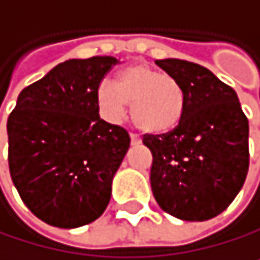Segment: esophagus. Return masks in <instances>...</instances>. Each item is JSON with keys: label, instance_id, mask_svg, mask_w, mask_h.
<instances>
[{"label": "esophagus", "instance_id": "34e87169", "mask_svg": "<svg viewBox=\"0 0 260 260\" xmlns=\"http://www.w3.org/2000/svg\"><path fill=\"white\" fill-rule=\"evenodd\" d=\"M130 141H132V146L141 144V138H139L138 135H130Z\"/></svg>", "mask_w": 260, "mask_h": 260}]
</instances>
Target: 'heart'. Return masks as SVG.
I'll use <instances>...</instances> for the list:
<instances>
[{
    "instance_id": "heart-1",
    "label": "heart",
    "mask_w": 260,
    "mask_h": 260,
    "mask_svg": "<svg viewBox=\"0 0 260 260\" xmlns=\"http://www.w3.org/2000/svg\"><path fill=\"white\" fill-rule=\"evenodd\" d=\"M98 104L111 121L121 119L132 104L133 124L147 135L162 136L181 124L186 98L172 76L147 64H132L119 73L116 83L99 85Z\"/></svg>"
}]
</instances>
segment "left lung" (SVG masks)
I'll use <instances>...</instances> for the list:
<instances>
[{
	"instance_id": "left-lung-1",
	"label": "left lung",
	"mask_w": 260,
	"mask_h": 260,
	"mask_svg": "<svg viewBox=\"0 0 260 260\" xmlns=\"http://www.w3.org/2000/svg\"><path fill=\"white\" fill-rule=\"evenodd\" d=\"M181 85V124L162 136L146 135L152 152L150 184L162 211L186 222H205L223 212L248 174V119L236 91L202 64L155 61Z\"/></svg>"
}]
</instances>
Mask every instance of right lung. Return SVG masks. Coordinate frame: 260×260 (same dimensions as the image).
I'll return each mask as SVG.
<instances>
[{
  "mask_svg": "<svg viewBox=\"0 0 260 260\" xmlns=\"http://www.w3.org/2000/svg\"><path fill=\"white\" fill-rule=\"evenodd\" d=\"M118 61L98 55L58 63L23 89L7 119L12 181L51 226L88 225L110 203L130 136L101 119L98 88Z\"/></svg>",
  "mask_w": 260,
  "mask_h": 260,
  "instance_id": "add662e5",
  "label": "right lung"
}]
</instances>
